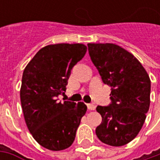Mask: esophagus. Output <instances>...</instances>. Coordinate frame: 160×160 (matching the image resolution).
I'll list each match as a JSON object with an SVG mask.
<instances>
[{
  "mask_svg": "<svg viewBox=\"0 0 160 160\" xmlns=\"http://www.w3.org/2000/svg\"><path fill=\"white\" fill-rule=\"evenodd\" d=\"M87 108L89 110H94L95 109V105L93 103H88L87 104Z\"/></svg>",
  "mask_w": 160,
  "mask_h": 160,
  "instance_id": "obj_1",
  "label": "esophagus"
}]
</instances>
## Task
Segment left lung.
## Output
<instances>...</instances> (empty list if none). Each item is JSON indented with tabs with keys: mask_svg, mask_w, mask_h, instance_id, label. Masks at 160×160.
<instances>
[{
	"mask_svg": "<svg viewBox=\"0 0 160 160\" xmlns=\"http://www.w3.org/2000/svg\"><path fill=\"white\" fill-rule=\"evenodd\" d=\"M90 57L102 81L111 87V104L98 106L102 124L96 135L115 147L127 144L142 129L151 102V79L137 58L114 43H88Z\"/></svg>",
	"mask_w": 160,
	"mask_h": 160,
	"instance_id": "1",
	"label": "left lung"
}]
</instances>
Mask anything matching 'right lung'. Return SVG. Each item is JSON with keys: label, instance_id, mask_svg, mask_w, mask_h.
<instances>
[{"label": "right lung", "instance_id": "obj_1", "mask_svg": "<svg viewBox=\"0 0 160 160\" xmlns=\"http://www.w3.org/2000/svg\"><path fill=\"white\" fill-rule=\"evenodd\" d=\"M82 43H57L42 48L25 68L20 101L25 121L34 139L50 151L70 147L81 119L87 110L83 102L65 101L72 68L85 55Z\"/></svg>", "mask_w": 160, "mask_h": 160}]
</instances>
